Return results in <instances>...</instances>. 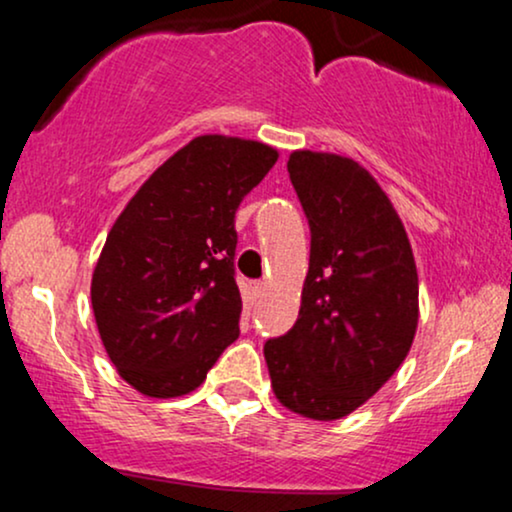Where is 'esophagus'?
Here are the masks:
<instances>
[{"instance_id": "1", "label": "esophagus", "mask_w": 512, "mask_h": 512, "mask_svg": "<svg viewBox=\"0 0 512 512\" xmlns=\"http://www.w3.org/2000/svg\"><path fill=\"white\" fill-rule=\"evenodd\" d=\"M264 291H267V281H255V284H252V293H255L257 298H262Z\"/></svg>"}]
</instances>
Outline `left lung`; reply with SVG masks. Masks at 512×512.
<instances>
[{
    "mask_svg": "<svg viewBox=\"0 0 512 512\" xmlns=\"http://www.w3.org/2000/svg\"><path fill=\"white\" fill-rule=\"evenodd\" d=\"M289 178L310 226L296 325L264 344L284 407L334 421L361 407L407 358L419 276L395 207L351 158L293 151Z\"/></svg>",
    "mask_w": 512,
    "mask_h": 512,
    "instance_id": "8db88e82",
    "label": "left lung"
}]
</instances>
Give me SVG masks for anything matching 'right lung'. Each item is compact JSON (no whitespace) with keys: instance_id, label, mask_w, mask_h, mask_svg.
Masks as SVG:
<instances>
[{"instance_id":"add662e5","label":"right lung","mask_w":512,"mask_h":512,"mask_svg":"<svg viewBox=\"0 0 512 512\" xmlns=\"http://www.w3.org/2000/svg\"><path fill=\"white\" fill-rule=\"evenodd\" d=\"M279 154L204 134L129 199L91 281L98 332L117 373L149 397H180L240 334L236 211Z\"/></svg>"}]
</instances>
